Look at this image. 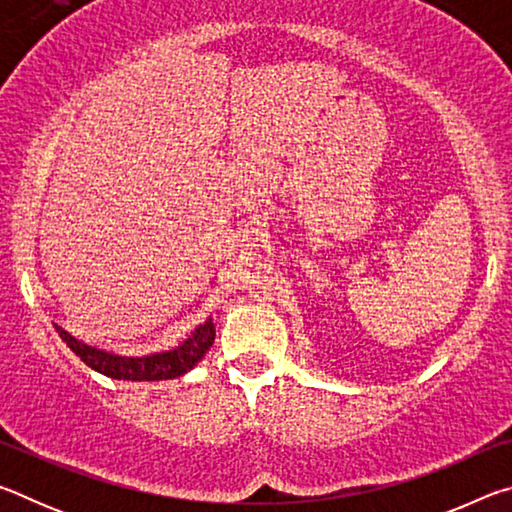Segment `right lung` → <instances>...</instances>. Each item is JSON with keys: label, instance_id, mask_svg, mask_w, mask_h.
<instances>
[{"label": "right lung", "instance_id": "obj_1", "mask_svg": "<svg viewBox=\"0 0 512 512\" xmlns=\"http://www.w3.org/2000/svg\"><path fill=\"white\" fill-rule=\"evenodd\" d=\"M56 332L60 339L67 343V348L79 357L85 366L101 372V375L112 379H126V381H160V379H173L185 375L187 370H192L198 361L203 359V354L210 350L214 341V325L212 318L205 320L194 332L189 341H185L180 348L151 354V357H117V354H108L90 345L74 339L72 334H67L63 327L56 325Z\"/></svg>", "mask_w": 512, "mask_h": 512}]
</instances>
